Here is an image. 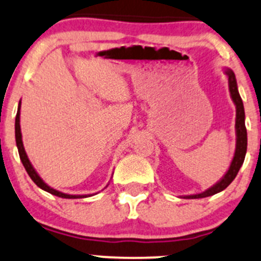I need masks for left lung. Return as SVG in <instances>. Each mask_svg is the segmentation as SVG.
<instances>
[{
    "instance_id": "1",
    "label": "left lung",
    "mask_w": 261,
    "mask_h": 261,
    "mask_svg": "<svg viewBox=\"0 0 261 261\" xmlns=\"http://www.w3.org/2000/svg\"><path fill=\"white\" fill-rule=\"evenodd\" d=\"M224 73L228 76V84L229 91H230V98L233 100L234 105L237 109V116H236V152H234L233 160H231L230 166H229L228 171L225 172L224 176L219 179L216 185L205 190L202 193L190 194V196H183V198L188 199H197V198H205V197H211L213 194L219 193V192L224 191L225 188L233 182L236 178L238 172H239L240 167H242L243 162H244L245 153H247V146H248V137H247V127H245V113H244V105H243V100L240 98L239 91H238V84L236 79V74L229 68H225Z\"/></svg>"
}]
</instances>
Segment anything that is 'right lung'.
Wrapping results in <instances>:
<instances>
[{
	"label": "right lung",
	"instance_id": "right-lung-1",
	"mask_svg": "<svg viewBox=\"0 0 261 261\" xmlns=\"http://www.w3.org/2000/svg\"><path fill=\"white\" fill-rule=\"evenodd\" d=\"M19 116H21V100H19L18 104V109H17V115H16V124H14V134H16V144H17V148H18V153H19V159H21L22 163H23L25 171L27 173L30 174V177L32 178V181L38 186L39 188L43 191L48 192V193L53 194V196L61 197V198H68V199H76V198H87V197H90L91 194H68V193H63L61 191H57L54 188H51L50 186H48L43 179L41 178L37 171L34 170L33 165L31 163L30 159H28L27 153L24 151V146H23V141H22V133H21V125H19Z\"/></svg>",
	"mask_w": 261,
	"mask_h": 261
}]
</instances>
